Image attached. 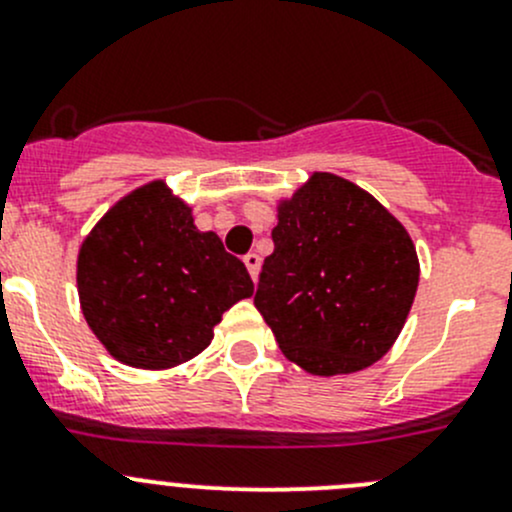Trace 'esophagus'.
Masks as SVG:
<instances>
[{"label": "esophagus", "instance_id": "1", "mask_svg": "<svg viewBox=\"0 0 512 512\" xmlns=\"http://www.w3.org/2000/svg\"><path fill=\"white\" fill-rule=\"evenodd\" d=\"M245 267H247V272H250L252 280H257V275H260V255H255V252H247Z\"/></svg>", "mask_w": 512, "mask_h": 512}]
</instances>
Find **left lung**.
Instances as JSON below:
<instances>
[{"instance_id": "1", "label": "left lung", "mask_w": 512, "mask_h": 512, "mask_svg": "<svg viewBox=\"0 0 512 512\" xmlns=\"http://www.w3.org/2000/svg\"><path fill=\"white\" fill-rule=\"evenodd\" d=\"M255 307L289 361L314 376L354 374L391 349L418 287L404 225L366 190L314 173L277 208Z\"/></svg>"}]
</instances>
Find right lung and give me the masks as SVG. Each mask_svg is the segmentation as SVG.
<instances>
[{"label": "right lung", "instance_id": "add662e5", "mask_svg": "<svg viewBox=\"0 0 512 512\" xmlns=\"http://www.w3.org/2000/svg\"><path fill=\"white\" fill-rule=\"evenodd\" d=\"M81 312L108 354L136 369H170L213 342V327L252 294L245 265L163 180L118 200L84 240Z\"/></svg>", "mask_w": 512, "mask_h": 512}]
</instances>
